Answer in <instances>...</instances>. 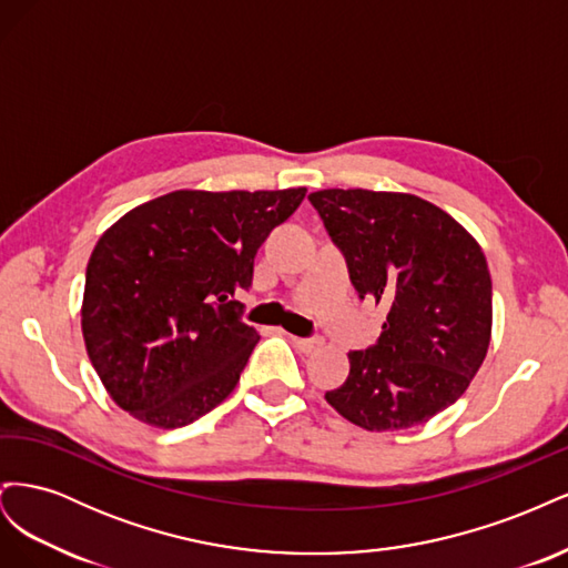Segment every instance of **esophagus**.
<instances>
[{
  "label": "esophagus",
  "mask_w": 568,
  "mask_h": 568,
  "mask_svg": "<svg viewBox=\"0 0 568 568\" xmlns=\"http://www.w3.org/2000/svg\"><path fill=\"white\" fill-rule=\"evenodd\" d=\"M288 338H291V343H294V346L301 353H313V351H317L322 346L320 338H301V336H288Z\"/></svg>",
  "instance_id": "1"
}]
</instances>
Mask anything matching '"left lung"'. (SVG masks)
<instances>
[{"instance_id":"obj_1","label":"left lung","mask_w":568,"mask_h":568,"mask_svg":"<svg viewBox=\"0 0 568 568\" xmlns=\"http://www.w3.org/2000/svg\"><path fill=\"white\" fill-rule=\"evenodd\" d=\"M307 199L346 255L357 294L388 305L379 341L348 353V379L326 390V403L376 434L428 422L469 388L490 346L484 251L415 194L322 189Z\"/></svg>"}]
</instances>
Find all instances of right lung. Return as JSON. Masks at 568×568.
Here are the masks:
<instances>
[{"instance_id": "1", "label": "right lung", "mask_w": 568, "mask_h": 568, "mask_svg": "<svg viewBox=\"0 0 568 568\" xmlns=\"http://www.w3.org/2000/svg\"><path fill=\"white\" fill-rule=\"evenodd\" d=\"M307 189H178L140 203L99 236L80 324L111 400L156 428H180L217 407L255 348L234 315L255 251Z\"/></svg>"}]
</instances>
